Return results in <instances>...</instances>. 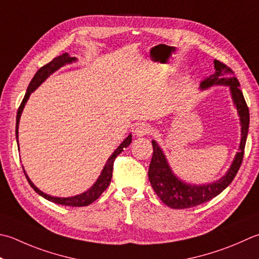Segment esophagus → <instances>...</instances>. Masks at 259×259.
<instances>
[{
  "instance_id": "esophagus-1",
  "label": "esophagus",
  "mask_w": 259,
  "mask_h": 259,
  "mask_svg": "<svg viewBox=\"0 0 259 259\" xmlns=\"http://www.w3.org/2000/svg\"><path fill=\"white\" fill-rule=\"evenodd\" d=\"M151 133V128L150 125L146 124V123H140L137 128L135 129V135L137 137H143L146 135H149Z\"/></svg>"
}]
</instances>
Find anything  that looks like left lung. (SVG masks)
Wrapping results in <instances>:
<instances>
[{
    "label": "left lung",
    "instance_id": "1",
    "mask_svg": "<svg viewBox=\"0 0 259 259\" xmlns=\"http://www.w3.org/2000/svg\"><path fill=\"white\" fill-rule=\"evenodd\" d=\"M214 68L215 73L211 75L210 77L202 80L200 88L201 90H205L213 85L229 86L232 100H234V103L238 110V114L240 116L241 141L239 151L236 154L235 159L232 161L230 168L228 169L227 174L221 177L220 180L206 185H191L177 179L171 171L168 163H167L163 150L160 149V147L157 145L155 140L151 141L154 153L148 170L150 184L159 199L171 209L193 207L205 203V202L219 195L234 181L241 166L242 158H244L248 128H249V109H248L244 94L239 88V80L236 78L231 68L217 59H214Z\"/></svg>",
    "mask_w": 259,
    "mask_h": 259
}]
</instances>
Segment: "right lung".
<instances>
[{
  "instance_id": "right-lung-1",
  "label": "right lung",
  "mask_w": 259,
  "mask_h": 259,
  "mask_svg": "<svg viewBox=\"0 0 259 259\" xmlns=\"http://www.w3.org/2000/svg\"><path fill=\"white\" fill-rule=\"evenodd\" d=\"M76 58L75 57H70V56L65 53L62 56H58V57L54 58L52 62L46 64L45 66H42L41 68H39V70L37 73L34 74L33 78L31 79V82H30L28 89H27V93H25L24 98L22 100L21 104H20L19 109H18V113H17V123H15V137H17V141H18V135H19V121H20V116H21V113L23 111V108L25 103H27V101L29 99L30 94H31L33 91L38 88V86L41 84L44 80L48 77L50 74H53L56 70L59 69L60 67H63L64 65L66 64H70L75 62ZM131 140H133V136L129 135L126 138L122 141V144H121L118 148L114 150V153L110 156V158L106 161V164L104 166V168L102 169V173L99 176L98 181L95 182V184L91 187L90 190H88L84 193L79 194V195H75V196H70V197H55V196H50L48 194L44 193L42 191H40L38 187H35L34 184L31 182V180L29 179L27 173H25V170L23 168L24 171V175L27 177V181L29 182L30 186L32 187V189L37 192L39 195H41L42 197H45L46 200H48L50 202H54L56 204H62V205H68V206H86L92 203L95 200H98L100 195L103 193V192L106 190V187L109 186L111 179H112V171H113V163H114V159L116 158V156L119 154H121L123 151L124 148H126L131 143ZM18 147H19V141H18Z\"/></svg>"
}]
</instances>
